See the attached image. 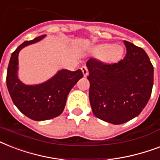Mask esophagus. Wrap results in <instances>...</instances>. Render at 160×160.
<instances>
[{
	"label": "esophagus",
	"instance_id": "esophagus-1",
	"mask_svg": "<svg viewBox=\"0 0 160 160\" xmlns=\"http://www.w3.org/2000/svg\"><path fill=\"white\" fill-rule=\"evenodd\" d=\"M81 70H82L83 75H84V76H85V77H86V76L89 75V70H88V69L86 66H82V67H81Z\"/></svg>",
	"mask_w": 160,
	"mask_h": 160
}]
</instances>
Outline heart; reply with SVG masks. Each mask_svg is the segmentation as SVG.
<instances>
[{
  "label": "heart",
  "instance_id": "b5f03b06",
  "mask_svg": "<svg viewBox=\"0 0 160 160\" xmlns=\"http://www.w3.org/2000/svg\"><path fill=\"white\" fill-rule=\"evenodd\" d=\"M95 52L103 56L107 63H116L120 60L124 55V48L120 45L105 43L101 44L95 48Z\"/></svg>",
  "mask_w": 160,
  "mask_h": 160
}]
</instances>
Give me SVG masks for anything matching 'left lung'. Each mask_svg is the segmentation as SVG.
Wrapping results in <instances>:
<instances>
[{
	"label": "left lung",
	"instance_id": "left-lung-1",
	"mask_svg": "<svg viewBox=\"0 0 160 160\" xmlns=\"http://www.w3.org/2000/svg\"><path fill=\"white\" fill-rule=\"evenodd\" d=\"M124 60L105 65L90 59V102L95 116L113 124H120L138 116L151 95L154 67L146 52L124 41Z\"/></svg>",
	"mask_w": 160,
	"mask_h": 160
}]
</instances>
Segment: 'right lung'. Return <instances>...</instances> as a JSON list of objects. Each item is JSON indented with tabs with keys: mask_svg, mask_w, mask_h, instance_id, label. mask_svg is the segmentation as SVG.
Segmentation results:
<instances>
[{
	"mask_svg": "<svg viewBox=\"0 0 160 160\" xmlns=\"http://www.w3.org/2000/svg\"><path fill=\"white\" fill-rule=\"evenodd\" d=\"M43 35L32 41H25L11 54L6 74V85L14 105L30 119L42 121L59 116L65 109L70 90L83 77L81 70L75 71L61 69L45 82L26 85L18 77V56L26 46L37 43Z\"/></svg>",
	"mask_w": 160,
	"mask_h": 160,
	"instance_id": "add662e5",
	"label": "right lung"
}]
</instances>
